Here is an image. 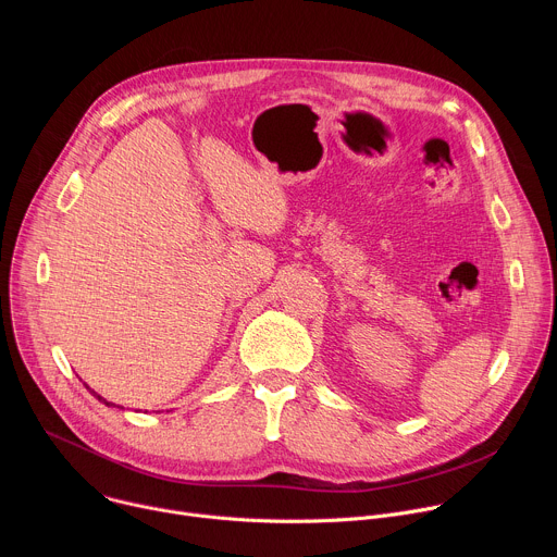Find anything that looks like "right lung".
<instances>
[{"mask_svg": "<svg viewBox=\"0 0 557 557\" xmlns=\"http://www.w3.org/2000/svg\"><path fill=\"white\" fill-rule=\"evenodd\" d=\"M86 387H88V385H86ZM88 389H90V387H88ZM90 392H92V394H95V396H97V399H99V401H101V404H106V406H108V408H114V404H110V401H106V399H103V396H99V394H97V392H95V389H90ZM116 408H119V406H116Z\"/></svg>", "mask_w": 557, "mask_h": 557, "instance_id": "obj_1", "label": "right lung"}]
</instances>
